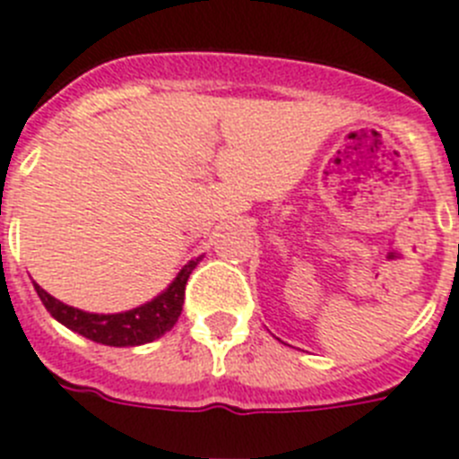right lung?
Segmentation results:
<instances>
[{
  "label": "right lung",
  "instance_id": "obj_1",
  "mask_svg": "<svg viewBox=\"0 0 459 459\" xmlns=\"http://www.w3.org/2000/svg\"><path fill=\"white\" fill-rule=\"evenodd\" d=\"M199 260H190L186 267L178 272V276L169 283V288L162 290L155 299L123 313H88L81 308H74L65 301L50 297L41 285L34 283L37 295L41 297L43 307L48 308L57 323L69 327L76 334L85 336L90 342L104 343V346L127 348L151 343L171 330L183 311V299H186V283L192 269L197 267Z\"/></svg>",
  "mask_w": 459,
  "mask_h": 459
}]
</instances>
